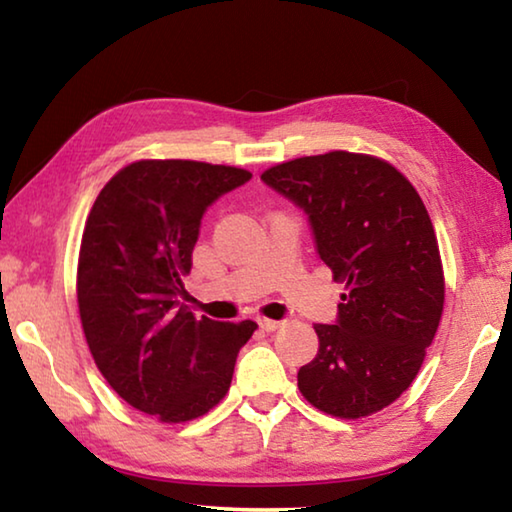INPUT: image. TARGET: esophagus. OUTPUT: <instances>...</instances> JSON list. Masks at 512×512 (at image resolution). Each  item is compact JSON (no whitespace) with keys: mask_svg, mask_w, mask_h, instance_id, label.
Instances as JSON below:
<instances>
[{"mask_svg":"<svg viewBox=\"0 0 512 512\" xmlns=\"http://www.w3.org/2000/svg\"><path fill=\"white\" fill-rule=\"evenodd\" d=\"M257 323L264 329V332H275V329L280 327V320H271V318H259Z\"/></svg>","mask_w":512,"mask_h":512,"instance_id":"obj_1","label":"esophagus"}]
</instances>
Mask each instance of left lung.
<instances>
[{"instance_id":"obj_1","label":"left lung","mask_w":512,"mask_h":512,"mask_svg":"<svg viewBox=\"0 0 512 512\" xmlns=\"http://www.w3.org/2000/svg\"><path fill=\"white\" fill-rule=\"evenodd\" d=\"M262 180L307 214L318 257L345 284L334 325H314L300 393L336 418L381 411L411 386L443 316L427 207L391 164L348 151L277 164Z\"/></svg>"}]
</instances>
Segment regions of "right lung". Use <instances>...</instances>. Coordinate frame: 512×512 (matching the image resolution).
<instances>
[{"label": "right lung", "instance_id": "obj_1", "mask_svg": "<svg viewBox=\"0 0 512 512\" xmlns=\"http://www.w3.org/2000/svg\"><path fill=\"white\" fill-rule=\"evenodd\" d=\"M250 178L194 160L133 162L85 221L76 293L94 363L121 400L162 422L219 404L257 329L253 320H198L178 300L207 207Z\"/></svg>", "mask_w": 512, "mask_h": 512}]
</instances>
